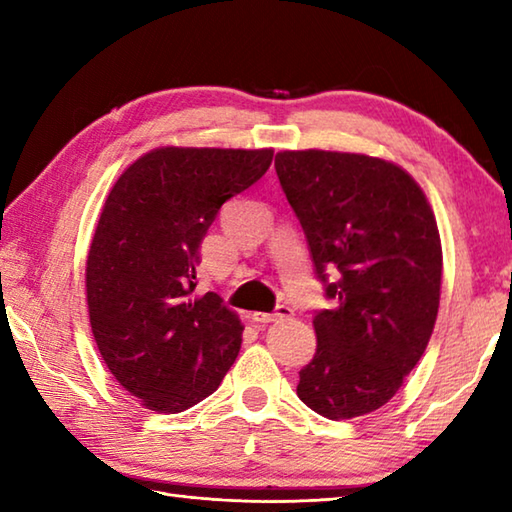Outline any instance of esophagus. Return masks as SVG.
<instances>
[{
	"instance_id": "1",
	"label": "esophagus",
	"mask_w": 512,
	"mask_h": 512,
	"mask_svg": "<svg viewBox=\"0 0 512 512\" xmlns=\"http://www.w3.org/2000/svg\"><path fill=\"white\" fill-rule=\"evenodd\" d=\"M293 316V309L287 305H280L275 311H255L253 320L259 325H266V323H275V320H284V318H291Z\"/></svg>"
}]
</instances>
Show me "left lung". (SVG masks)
Wrapping results in <instances>:
<instances>
[{"label":"left lung","mask_w":512,"mask_h":512,"mask_svg":"<svg viewBox=\"0 0 512 512\" xmlns=\"http://www.w3.org/2000/svg\"><path fill=\"white\" fill-rule=\"evenodd\" d=\"M275 171L336 302L314 316L298 397L323 418H359L393 400L427 350L443 284L436 216L411 173L384 158L280 151Z\"/></svg>","instance_id":"1"}]
</instances>
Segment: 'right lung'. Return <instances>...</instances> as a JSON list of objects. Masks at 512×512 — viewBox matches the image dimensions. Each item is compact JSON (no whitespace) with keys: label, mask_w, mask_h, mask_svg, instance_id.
Returning <instances> with one entry per match:
<instances>
[{"label":"right lung","mask_w":512,"mask_h":512,"mask_svg":"<svg viewBox=\"0 0 512 512\" xmlns=\"http://www.w3.org/2000/svg\"><path fill=\"white\" fill-rule=\"evenodd\" d=\"M271 160L273 149L160 146L112 185L85 296L103 361L146 409H189L235 363L244 325L216 293L194 296L198 248L221 205L257 183Z\"/></svg>","instance_id":"obj_1"}]
</instances>
